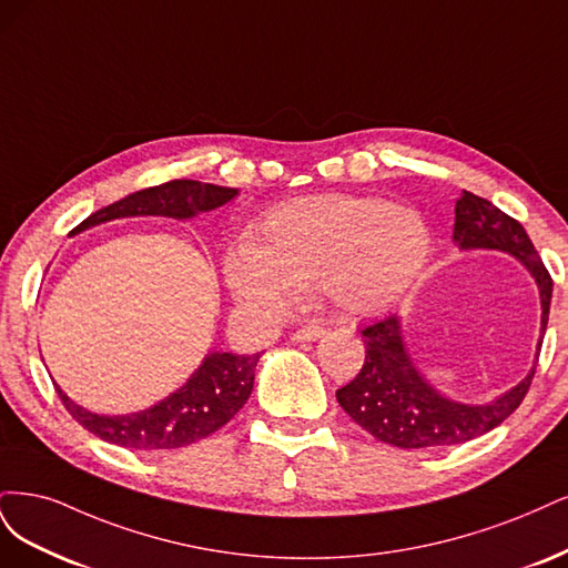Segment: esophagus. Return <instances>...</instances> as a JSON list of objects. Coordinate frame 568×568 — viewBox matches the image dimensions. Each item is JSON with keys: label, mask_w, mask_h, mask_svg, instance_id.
<instances>
[{"label": "esophagus", "mask_w": 568, "mask_h": 568, "mask_svg": "<svg viewBox=\"0 0 568 568\" xmlns=\"http://www.w3.org/2000/svg\"><path fill=\"white\" fill-rule=\"evenodd\" d=\"M325 335V327L323 325H316V323H311V325H304V327H300V331L292 335V339L295 342H314V339H318V337H323Z\"/></svg>", "instance_id": "esophagus-1"}]
</instances>
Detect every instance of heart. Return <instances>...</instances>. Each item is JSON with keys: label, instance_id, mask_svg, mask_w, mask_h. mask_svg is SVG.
<instances>
[{"label": "heart", "instance_id": "obj_1", "mask_svg": "<svg viewBox=\"0 0 568 568\" xmlns=\"http://www.w3.org/2000/svg\"><path fill=\"white\" fill-rule=\"evenodd\" d=\"M429 222L379 197L323 193L271 207L247 247L226 262L233 297L281 314L314 285L352 316H375L404 300L432 257Z\"/></svg>", "mask_w": 568, "mask_h": 568}]
</instances>
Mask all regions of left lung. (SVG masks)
Wrapping results in <instances>:
<instances>
[{"mask_svg":"<svg viewBox=\"0 0 568 568\" xmlns=\"http://www.w3.org/2000/svg\"><path fill=\"white\" fill-rule=\"evenodd\" d=\"M453 243L460 252L490 250L515 257L534 278L540 297V337L530 371L515 387L486 404H465L438 392L406 346L398 314L382 318L363 331L365 363L361 373L337 389V400L356 425L377 442L396 448H444L477 438L517 410L536 373L542 335L550 318L552 278L517 219L507 216L488 200L463 191L455 203Z\"/></svg>","mask_w":568,"mask_h":568,"instance_id":"left-lung-1","label":"left lung"}]
</instances>
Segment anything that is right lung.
<instances>
[{"label":"right lung","mask_w":568,"mask_h":568,"mask_svg":"<svg viewBox=\"0 0 568 568\" xmlns=\"http://www.w3.org/2000/svg\"><path fill=\"white\" fill-rule=\"evenodd\" d=\"M235 195L237 189L176 179L130 193L118 203L87 216L70 235L126 216H164L189 222V219L224 207ZM260 356L262 354L237 356L229 352H210L200 361L195 373L170 396L158 400L155 406L124 415L89 410L75 404L57 382L53 384H57L68 413L103 442L132 450H172L191 446L222 429L245 406L254 387V371H257Z\"/></svg>","instance_id":"add662e5"}]
</instances>
